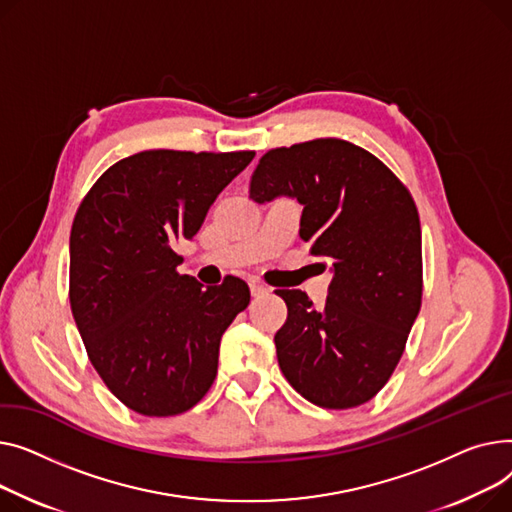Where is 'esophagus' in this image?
<instances>
[{
	"mask_svg": "<svg viewBox=\"0 0 512 512\" xmlns=\"http://www.w3.org/2000/svg\"><path fill=\"white\" fill-rule=\"evenodd\" d=\"M250 291H252V295H254V297H260V295L268 293V287H266V285H262L260 281H250Z\"/></svg>",
	"mask_w": 512,
	"mask_h": 512,
	"instance_id": "1",
	"label": "esophagus"
}]
</instances>
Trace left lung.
I'll return each mask as SVG.
<instances>
[{
    "label": "left lung",
    "mask_w": 512,
    "mask_h": 512,
    "mask_svg": "<svg viewBox=\"0 0 512 512\" xmlns=\"http://www.w3.org/2000/svg\"><path fill=\"white\" fill-rule=\"evenodd\" d=\"M281 196L304 206L299 237L333 273L324 310L304 291H277L287 304L275 335L281 372L318 407H357L397 368L422 306L415 202L382 161L339 138L268 150L250 198L266 204Z\"/></svg>",
    "instance_id": "left-lung-1"
}]
</instances>
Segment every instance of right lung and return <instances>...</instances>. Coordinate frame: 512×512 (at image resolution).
<instances>
[{"instance_id":"obj_1","label":"right lung","mask_w":512,"mask_h":512,"mask_svg":"<svg viewBox=\"0 0 512 512\" xmlns=\"http://www.w3.org/2000/svg\"><path fill=\"white\" fill-rule=\"evenodd\" d=\"M254 159L242 153L142 150L90 188L70 233V306L86 353L136 413L192 409L215 382L221 337L248 308V285L204 287L173 250Z\"/></svg>"}]
</instances>
